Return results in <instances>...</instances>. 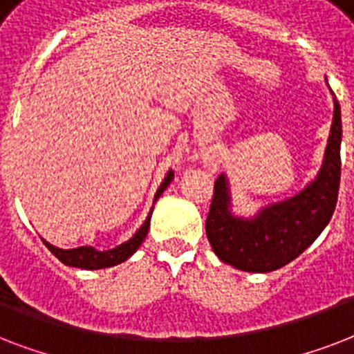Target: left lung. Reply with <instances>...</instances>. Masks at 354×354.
<instances>
[{"label":"left lung","mask_w":354,"mask_h":354,"mask_svg":"<svg viewBox=\"0 0 354 354\" xmlns=\"http://www.w3.org/2000/svg\"><path fill=\"white\" fill-rule=\"evenodd\" d=\"M342 114L334 97V116L322 168L301 192L260 207L253 216L232 212L229 179L221 174L207 216V238L218 259L251 273H268L297 259L323 232L338 201Z\"/></svg>","instance_id":"obj_1"}]
</instances>
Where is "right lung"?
Masks as SVG:
<instances>
[{
	"mask_svg": "<svg viewBox=\"0 0 354 354\" xmlns=\"http://www.w3.org/2000/svg\"><path fill=\"white\" fill-rule=\"evenodd\" d=\"M171 180H174V171L169 169L162 183H160V186H158L157 194H155V199H153V205H155V201H157L158 197L162 196V192L168 188ZM151 214L153 207L151 210H149V214H147L146 221L140 225L138 231L134 232L127 242L120 243L116 248L106 249V251H100V249L92 248V245H83V248L73 249H60L55 248L53 243L46 242V240H44V243H46V248H48L62 264L72 266V268H81V270H103V268H111V266L122 264V262H125L129 257H133V254L136 253V249L142 245V242H144L147 236Z\"/></svg>",
	"mask_w": 354,
	"mask_h": 354,
	"instance_id": "obj_1",
	"label": "right lung"
}]
</instances>
